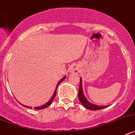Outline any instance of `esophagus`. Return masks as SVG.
<instances>
[{
	"label": "esophagus",
	"mask_w": 135,
	"mask_h": 135,
	"mask_svg": "<svg viewBox=\"0 0 135 135\" xmlns=\"http://www.w3.org/2000/svg\"><path fill=\"white\" fill-rule=\"evenodd\" d=\"M78 69L75 66L71 67V68H70V71H71V72H78Z\"/></svg>",
	"instance_id": "obj_1"
}]
</instances>
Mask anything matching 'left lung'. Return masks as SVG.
Returning <instances> with one entry per match:
<instances>
[{
  "instance_id": "obj_1",
  "label": "left lung",
  "mask_w": 135,
  "mask_h": 135,
  "mask_svg": "<svg viewBox=\"0 0 135 135\" xmlns=\"http://www.w3.org/2000/svg\"><path fill=\"white\" fill-rule=\"evenodd\" d=\"M78 98L79 100L81 102V104H83V106H84L85 108H87V109L91 110H98L103 109V108L107 107L106 106H96L94 104H92L90 103L87 100V99L86 98L85 96L83 94L82 91V86H81V79L80 78V88H79V93H78Z\"/></svg>"
}]
</instances>
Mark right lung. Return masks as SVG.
I'll list each match as a JSON object with an SVG mask.
<instances>
[{
	"label": "right lung",
	"instance_id": "obj_1",
	"mask_svg": "<svg viewBox=\"0 0 135 135\" xmlns=\"http://www.w3.org/2000/svg\"><path fill=\"white\" fill-rule=\"evenodd\" d=\"M65 77H64V78H63L62 79H61V80H60V81H59V83H58L57 85V87H56V89H55V92H54V95H53V96H52V97H51V100H49L48 101V102H47L46 104H45L43 105V106H39V107H35V108H34V109H36V110H41V109H43V108H47V107H48V106H49V105L51 104V102H52L53 100H54V99L55 98V96H56L57 88V86H59V84H60V83L61 82V81H64V79H65ZM22 105H23V104H22ZM23 106H24V105H23ZM25 107H27V108H32V107H29V106H25Z\"/></svg>",
	"mask_w": 135,
	"mask_h": 135
}]
</instances>
